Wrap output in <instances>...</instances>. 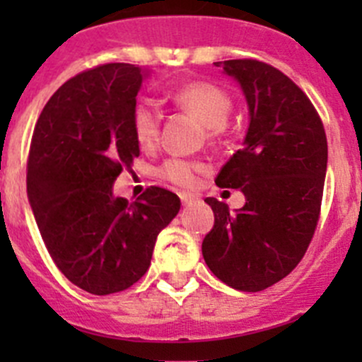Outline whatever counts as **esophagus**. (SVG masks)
Segmentation results:
<instances>
[{
	"instance_id": "34e87169",
	"label": "esophagus",
	"mask_w": 362,
	"mask_h": 362,
	"mask_svg": "<svg viewBox=\"0 0 362 362\" xmlns=\"http://www.w3.org/2000/svg\"><path fill=\"white\" fill-rule=\"evenodd\" d=\"M178 196H180V202H182V204H191V203H194V202H198V196L196 194H191V192H178Z\"/></svg>"
}]
</instances>
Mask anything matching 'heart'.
<instances>
[{
    "instance_id": "obj_1",
    "label": "heart",
    "mask_w": 362,
    "mask_h": 362,
    "mask_svg": "<svg viewBox=\"0 0 362 362\" xmlns=\"http://www.w3.org/2000/svg\"><path fill=\"white\" fill-rule=\"evenodd\" d=\"M173 101L180 108L198 117L208 127L210 136H218L224 131L233 110V100L228 90L210 82H192L173 93ZM160 112L152 101L141 100L131 113V126L136 144L141 148H152L159 140ZM204 171V164L180 158L166 159L159 168V177L180 187H191Z\"/></svg>"
}]
</instances>
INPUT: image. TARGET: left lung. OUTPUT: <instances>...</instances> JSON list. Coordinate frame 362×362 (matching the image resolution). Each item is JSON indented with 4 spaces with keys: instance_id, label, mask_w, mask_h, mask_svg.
<instances>
[{
    "instance_id": "obj_1",
    "label": "left lung",
    "mask_w": 362,
    "mask_h": 362,
    "mask_svg": "<svg viewBox=\"0 0 362 362\" xmlns=\"http://www.w3.org/2000/svg\"><path fill=\"white\" fill-rule=\"evenodd\" d=\"M235 76L249 105L243 148L218 171V187L240 189L236 214L206 198L215 224L203 240L208 268L229 287L257 293L299 264L315 233L327 168L322 120L298 86L257 59L215 63Z\"/></svg>"
}]
</instances>
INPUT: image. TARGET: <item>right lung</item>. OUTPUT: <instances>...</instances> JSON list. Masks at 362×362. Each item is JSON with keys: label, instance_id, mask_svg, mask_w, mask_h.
<instances>
[{"label": "right lung", "instance_id": "add662e5", "mask_svg": "<svg viewBox=\"0 0 362 362\" xmlns=\"http://www.w3.org/2000/svg\"><path fill=\"white\" fill-rule=\"evenodd\" d=\"M144 76L127 63L75 75L47 101L29 147L28 198L43 243L69 282L96 296L147 273L160 229L180 210L156 185L133 203L112 191L140 156L131 113Z\"/></svg>", "mask_w": 362, "mask_h": 362}]
</instances>
